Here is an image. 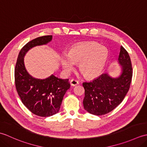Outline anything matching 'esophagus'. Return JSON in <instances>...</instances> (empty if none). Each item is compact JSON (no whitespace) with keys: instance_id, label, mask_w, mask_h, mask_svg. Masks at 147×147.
I'll use <instances>...</instances> for the list:
<instances>
[{"instance_id":"34e87169","label":"esophagus","mask_w":147,"mask_h":147,"mask_svg":"<svg viewBox=\"0 0 147 147\" xmlns=\"http://www.w3.org/2000/svg\"><path fill=\"white\" fill-rule=\"evenodd\" d=\"M70 83L71 86H76V85H78L79 84V82L78 81H77L76 80H74V79H72L71 81H70Z\"/></svg>"}]
</instances>
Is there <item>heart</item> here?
<instances>
[{
    "label": "heart",
    "mask_w": 147,
    "mask_h": 147,
    "mask_svg": "<svg viewBox=\"0 0 147 147\" xmlns=\"http://www.w3.org/2000/svg\"><path fill=\"white\" fill-rule=\"evenodd\" d=\"M108 57V51L104 47L95 42L80 43L73 46L68 54L61 57V63L65 71L73 69L75 63L83 75L93 78L101 73Z\"/></svg>",
    "instance_id": "obj_1"
}]
</instances>
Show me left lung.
Returning <instances> with one entry per match:
<instances>
[{
	"label": "left lung",
	"mask_w": 147,
	"mask_h": 147,
	"mask_svg": "<svg viewBox=\"0 0 147 147\" xmlns=\"http://www.w3.org/2000/svg\"><path fill=\"white\" fill-rule=\"evenodd\" d=\"M121 73L112 77L105 73L90 82L83 83L85 88L83 107L89 113L102 115L117 107L128 92L133 76V69L128 53L121 47L118 58Z\"/></svg>",
	"instance_id": "obj_1"
}]
</instances>
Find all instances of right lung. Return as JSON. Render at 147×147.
<instances>
[{"label": "right lung", "mask_w": 147, "mask_h": 147, "mask_svg": "<svg viewBox=\"0 0 147 147\" xmlns=\"http://www.w3.org/2000/svg\"><path fill=\"white\" fill-rule=\"evenodd\" d=\"M52 40V35H47L27 43L19 53L14 70L16 88L22 102L33 114L41 117L57 113L70 84L68 79L58 78L53 74L45 79L33 77L26 69L24 57L31 49L47 44Z\"/></svg>", "instance_id": "right-lung-1"}]
</instances>
